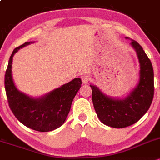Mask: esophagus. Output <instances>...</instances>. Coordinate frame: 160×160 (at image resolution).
Here are the masks:
<instances>
[{"mask_svg":"<svg viewBox=\"0 0 160 160\" xmlns=\"http://www.w3.org/2000/svg\"><path fill=\"white\" fill-rule=\"evenodd\" d=\"M81 78H82V82H83L84 84H88V82H89V77L88 76V75H82V77H81Z\"/></svg>","mask_w":160,"mask_h":160,"instance_id":"1","label":"esophagus"}]
</instances>
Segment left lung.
Here are the masks:
<instances>
[{"label":"left lung","mask_w":160,"mask_h":160,"mask_svg":"<svg viewBox=\"0 0 160 160\" xmlns=\"http://www.w3.org/2000/svg\"><path fill=\"white\" fill-rule=\"evenodd\" d=\"M130 44L137 53L140 71L138 83L128 96L111 98L96 85H90L93 104L100 122L116 128H125L137 122L148 112L153 98L154 75L151 62L137 41L131 40Z\"/></svg>","instance_id":"8db88e82"}]
</instances>
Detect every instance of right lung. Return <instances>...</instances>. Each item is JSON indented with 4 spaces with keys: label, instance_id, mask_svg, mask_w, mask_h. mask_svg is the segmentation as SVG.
Wrapping results in <instances>:
<instances>
[{
    "label": "right lung",
    "instance_id": "1",
    "mask_svg": "<svg viewBox=\"0 0 160 160\" xmlns=\"http://www.w3.org/2000/svg\"><path fill=\"white\" fill-rule=\"evenodd\" d=\"M32 43L34 41L26 42L15 48L10 57L4 78L7 98L12 113L21 123L38 132H51L65 122L82 82L81 78H75L38 98L19 91L12 76V57L20 48Z\"/></svg>",
    "mask_w": 160,
    "mask_h": 160
}]
</instances>
